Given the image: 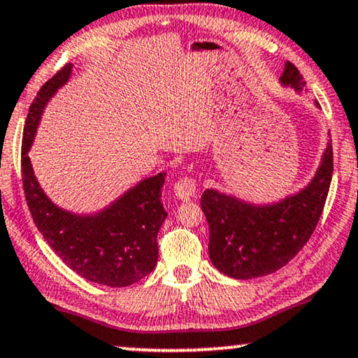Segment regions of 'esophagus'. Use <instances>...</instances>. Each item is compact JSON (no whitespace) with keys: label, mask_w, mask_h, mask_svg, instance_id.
Returning a JSON list of instances; mask_svg holds the SVG:
<instances>
[{"label":"esophagus","mask_w":358,"mask_h":358,"mask_svg":"<svg viewBox=\"0 0 358 358\" xmlns=\"http://www.w3.org/2000/svg\"><path fill=\"white\" fill-rule=\"evenodd\" d=\"M196 188V180L192 178V176H187V178L178 180V182L173 185V193L176 194V198H180V200H188V198L194 196Z\"/></svg>","instance_id":"1"}]
</instances>
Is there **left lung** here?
<instances>
[{
  "label": "left lung",
  "mask_w": 358,
  "mask_h": 358,
  "mask_svg": "<svg viewBox=\"0 0 358 358\" xmlns=\"http://www.w3.org/2000/svg\"><path fill=\"white\" fill-rule=\"evenodd\" d=\"M280 84L301 92L299 69L286 62ZM334 171L332 140L314 178L299 193L273 205H252L216 189H205L201 208L210 226L208 252L215 268L234 279L268 275L296 257L317 226Z\"/></svg>",
  "instance_id": "8db88e82"
}]
</instances>
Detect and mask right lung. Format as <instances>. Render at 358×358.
<instances>
[{"instance_id":"right-lung-1","label":"right lung","mask_w":358,"mask_h":358,"mask_svg":"<svg viewBox=\"0 0 358 358\" xmlns=\"http://www.w3.org/2000/svg\"><path fill=\"white\" fill-rule=\"evenodd\" d=\"M66 64L39 89L26 117L21 147L22 188L31 216L52 251L84 279L125 287L155 269L157 234L166 218L162 188L166 173L142 180L106 210L80 216L54 205L36 180L28 152L49 99L71 78Z\"/></svg>"}]
</instances>
